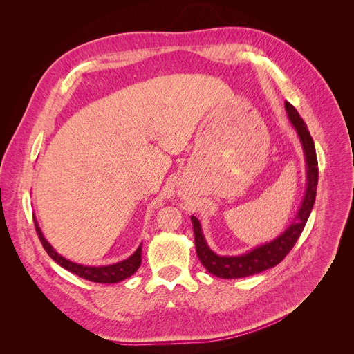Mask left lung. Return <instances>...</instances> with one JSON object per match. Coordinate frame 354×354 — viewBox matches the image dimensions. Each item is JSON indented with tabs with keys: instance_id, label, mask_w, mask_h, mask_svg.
Masks as SVG:
<instances>
[{
	"instance_id": "left-lung-1",
	"label": "left lung",
	"mask_w": 354,
	"mask_h": 354,
	"mask_svg": "<svg viewBox=\"0 0 354 354\" xmlns=\"http://www.w3.org/2000/svg\"><path fill=\"white\" fill-rule=\"evenodd\" d=\"M285 111L289 122H291L298 136L306 162V192L301 205H299L292 223L289 224L279 236H276L270 242L257 245L243 254L220 255L214 252L208 246L199 220L195 216L190 217L192 224H194L195 245L199 260L211 274L221 277V279H238V277L252 276L279 264L285 259L286 254L292 250V246L298 241L299 234H301L306 226L310 212L313 209L319 178L315 142L307 130V125L303 121V118L299 116L294 106L285 102Z\"/></svg>"
}]
</instances>
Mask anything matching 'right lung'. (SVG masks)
I'll list each match as a JSON object with an SVG mask.
<instances>
[{
  "mask_svg": "<svg viewBox=\"0 0 354 354\" xmlns=\"http://www.w3.org/2000/svg\"><path fill=\"white\" fill-rule=\"evenodd\" d=\"M34 223H35V229H37V233L39 236V241H41L42 246H44V250L47 251V254L57 264H60L63 269H66L71 273L82 277V279L97 282V283H118V282L127 279V277L133 276L142 264V243L138 245V248L130 257H128L127 260H122V261L115 263V264H109V266H84V264H78L75 261H71V260L65 259L63 255H60L55 248H53L50 242L44 238V234H42V232L38 226V221L35 218H34Z\"/></svg>",
  "mask_w": 354,
  "mask_h": 354,
  "instance_id": "1",
  "label": "right lung"
}]
</instances>
